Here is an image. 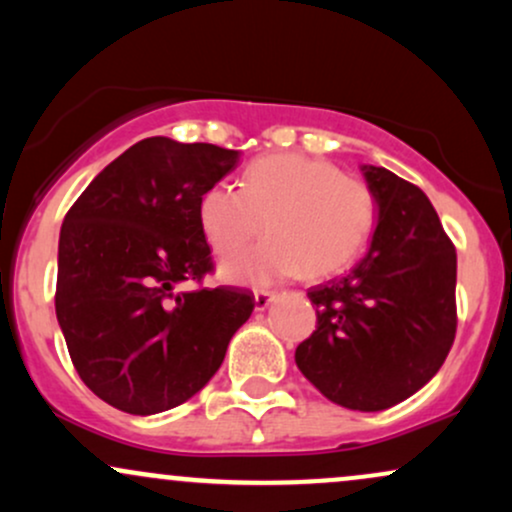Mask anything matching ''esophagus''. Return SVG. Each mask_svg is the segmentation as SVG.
<instances>
[{
	"label": "esophagus",
	"instance_id": "esophagus-1",
	"mask_svg": "<svg viewBox=\"0 0 512 512\" xmlns=\"http://www.w3.org/2000/svg\"><path fill=\"white\" fill-rule=\"evenodd\" d=\"M274 298H276L274 291H257V293H255V308H257V310L269 308V303H272Z\"/></svg>",
	"mask_w": 512,
	"mask_h": 512
}]
</instances>
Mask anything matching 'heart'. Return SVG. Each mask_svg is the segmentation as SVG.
Masks as SVG:
<instances>
[{
    "label": "heart",
    "mask_w": 512,
    "mask_h": 512,
    "mask_svg": "<svg viewBox=\"0 0 512 512\" xmlns=\"http://www.w3.org/2000/svg\"><path fill=\"white\" fill-rule=\"evenodd\" d=\"M199 226L216 255H231L267 228L272 238L223 262L228 281L264 286L303 272L344 269L368 243L375 197L368 182L325 158L272 154L245 168L240 187L216 182L199 197Z\"/></svg>",
    "instance_id": "heart-1"
}]
</instances>
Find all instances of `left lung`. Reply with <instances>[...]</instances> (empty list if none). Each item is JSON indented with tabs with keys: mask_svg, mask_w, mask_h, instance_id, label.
<instances>
[{
	"mask_svg": "<svg viewBox=\"0 0 512 512\" xmlns=\"http://www.w3.org/2000/svg\"><path fill=\"white\" fill-rule=\"evenodd\" d=\"M380 216L368 255L308 291L317 327L298 344L305 378L334 404L380 411L421 390L457 332V252L411 182L363 166Z\"/></svg>",
	"mask_w": 512,
	"mask_h": 512,
	"instance_id": "8db88e82",
	"label": "left lung"
}]
</instances>
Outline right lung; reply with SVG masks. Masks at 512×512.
<instances>
[{
	"instance_id": "right-lung-1",
	"label": "right lung",
	"mask_w": 512,
	"mask_h": 512,
	"mask_svg": "<svg viewBox=\"0 0 512 512\" xmlns=\"http://www.w3.org/2000/svg\"><path fill=\"white\" fill-rule=\"evenodd\" d=\"M238 151L149 137L93 178L67 211L55 310L88 390L127 414H158L197 395L248 320V289H204L214 272L199 197ZM180 280L198 289L175 292Z\"/></svg>"
}]
</instances>
